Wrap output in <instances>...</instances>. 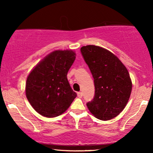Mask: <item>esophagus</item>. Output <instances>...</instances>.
<instances>
[{"label": "esophagus", "instance_id": "obj_1", "mask_svg": "<svg viewBox=\"0 0 153 153\" xmlns=\"http://www.w3.org/2000/svg\"><path fill=\"white\" fill-rule=\"evenodd\" d=\"M78 97H79V98H82V92H78Z\"/></svg>", "mask_w": 153, "mask_h": 153}]
</instances>
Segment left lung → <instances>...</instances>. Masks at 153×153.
<instances>
[{
  "label": "left lung",
  "instance_id": "obj_1",
  "mask_svg": "<svg viewBox=\"0 0 153 153\" xmlns=\"http://www.w3.org/2000/svg\"><path fill=\"white\" fill-rule=\"evenodd\" d=\"M80 52L94 79V98L86 103L88 108L100 120L114 118L130 97L132 83L129 72L117 56L102 47L87 45Z\"/></svg>",
  "mask_w": 153,
  "mask_h": 153
}]
</instances>
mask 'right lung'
<instances>
[{"label":"right lung","mask_w":153,"mask_h":153,"mask_svg":"<svg viewBox=\"0 0 153 153\" xmlns=\"http://www.w3.org/2000/svg\"><path fill=\"white\" fill-rule=\"evenodd\" d=\"M75 59L72 50H56L45 57L28 75L26 96L36 112L45 117L64 113L76 98L67 78Z\"/></svg>","instance_id":"right-lung-1"}]
</instances>
